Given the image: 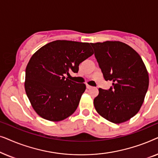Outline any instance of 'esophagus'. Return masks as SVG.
<instances>
[{"label":"esophagus","instance_id":"esophagus-1","mask_svg":"<svg viewBox=\"0 0 158 158\" xmlns=\"http://www.w3.org/2000/svg\"><path fill=\"white\" fill-rule=\"evenodd\" d=\"M86 88H88V89H90V88H92V86H90V85H88V84H87V85H86Z\"/></svg>","mask_w":158,"mask_h":158}]
</instances>
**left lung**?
I'll return each mask as SVG.
<instances>
[{"label": "left lung", "mask_w": 158, "mask_h": 158, "mask_svg": "<svg viewBox=\"0 0 158 158\" xmlns=\"http://www.w3.org/2000/svg\"><path fill=\"white\" fill-rule=\"evenodd\" d=\"M106 81L113 88H99L94 104L106 119L121 124L138 113L149 86V75L141 57L119 41L90 43Z\"/></svg>", "instance_id": "8db88e82"}]
</instances>
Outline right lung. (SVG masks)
Segmentation results:
<instances>
[{
    "label": "right lung",
    "mask_w": 158,
    "mask_h": 158,
    "mask_svg": "<svg viewBox=\"0 0 158 158\" xmlns=\"http://www.w3.org/2000/svg\"><path fill=\"white\" fill-rule=\"evenodd\" d=\"M94 51L89 43L56 40L39 49L26 68V94L36 113L60 122L74 113L86 86L65 77L78 72L80 63Z\"/></svg>",
    "instance_id": "right-lung-1"
}]
</instances>
